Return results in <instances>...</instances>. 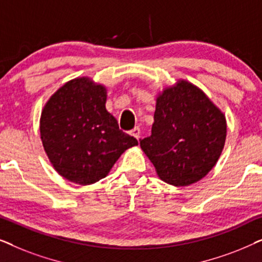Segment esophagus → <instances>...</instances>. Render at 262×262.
<instances>
[{
    "label": "esophagus",
    "instance_id": "obj_1",
    "mask_svg": "<svg viewBox=\"0 0 262 262\" xmlns=\"http://www.w3.org/2000/svg\"><path fill=\"white\" fill-rule=\"evenodd\" d=\"M130 135H131V136H134L135 138L139 139V137H141V128H139V127H135V128H132V130L130 131Z\"/></svg>",
    "mask_w": 262,
    "mask_h": 262
}]
</instances>
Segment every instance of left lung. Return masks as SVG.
Masks as SVG:
<instances>
[{"mask_svg":"<svg viewBox=\"0 0 262 262\" xmlns=\"http://www.w3.org/2000/svg\"><path fill=\"white\" fill-rule=\"evenodd\" d=\"M225 137L224 114L198 87L179 81L156 99L151 135L139 143L161 180L188 186L214 167Z\"/></svg>","mask_w":262,"mask_h":262,"instance_id":"1","label":"left lung"}]
</instances>
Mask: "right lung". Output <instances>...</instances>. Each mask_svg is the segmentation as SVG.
Segmentation results:
<instances>
[{
    "label": "right lung",
    "mask_w": 262,
    "mask_h": 262,
    "mask_svg": "<svg viewBox=\"0 0 262 262\" xmlns=\"http://www.w3.org/2000/svg\"><path fill=\"white\" fill-rule=\"evenodd\" d=\"M106 88L88 77L71 80L53 94L41 112L40 136L59 175L91 185L108 174L137 139L119 128L106 110Z\"/></svg>",
    "instance_id": "obj_1"
}]
</instances>
